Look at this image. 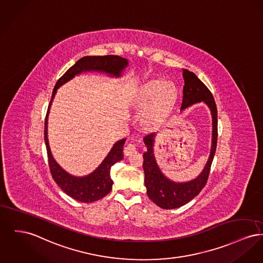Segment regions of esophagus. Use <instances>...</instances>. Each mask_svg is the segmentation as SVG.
Instances as JSON below:
<instances>
[{"mask_svg": "<svg viewBox=\"0 0 263 263\" xmlns=\"http://www.w3.org/2000/svg\"><path fill=\"white\" fill-rule=\"evenodd\" d=\"M136 147H135V145L134 144H128L126 147H125V149H124V153L126 156H131V155L134 154V153H136Z\"/></svg>", "mask_w": 263, "mask_h": 263, "instance_id": "34e87169", "label": "esophagus"}]
</instances>
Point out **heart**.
Returning a JSON list of instances; mask_svg holds the SVG:
<instances>
[{
    "mask_svg": "<svg viewBox=\"0 0 263 263\" xmlns=\"http://www.w3.org/2000/svg\"><path fill=\"white\" fill-rule=\"evenodd\" d=\"M176 98L177 90L173 84L163 79H154L141 88L135 105L142 110L148 108V119L157 121L170 111Z\"/></svg>",
    "mask_w": 263,
    "mask_h": 263,
    "instance_id": "b5f03b06",
    "label": "heart"
}]
</instances>
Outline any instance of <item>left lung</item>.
Here are the masks:
<instances>
[{"mask_svg": "<svg viewBox=\"0 0 263 263\" xmlns=\"http://www.w3.org/2000/svg\"><path fill=\"white\" fill-rule=\"evenodd\" d=\"M182 72L185 85L183 88L181 111L200 102L208 106L212 116V144L208 161L200 175L191 181L176 182L168 178L157 163L154 154L155 133L144 137L143 140L147 146V151L143 155V169L147 195L158 206L165 210L178 209L185 205L200 194L209 178L217 141V110L212 93L194 72L185 68L182 69Z\"/></svg>", "mask_w": 263, "mask_h": 263, "instance_id": "left-lung-1", "label": "left lung"}]
</instances>
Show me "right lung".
Returning a JSON list of instances; mask_svg holds the SVG:
<instances>
[{
    "label": "right lung",
    "mask_w": 263,
    "mask_h": 263,
    "mask_svg": "<svg viewBox=\"0 0 263 263\" xmlns=\"http://www.w3.org/2000/svg\"><path fill=\"white\" fill-rule=\"evenodd\" d=\"M128 65V60L118 55L83 57L67 69V71L58 80L53 88L45 122V142L47 147L48 164L50 173L55 183L67 196L76 201L85 203L93 202L108 195L113 185V181L110 176V169L115 163L123 159V147L126 139L117 141L104 160L101 162V164L90 174L81 177L69 174L68 172L62 169V166L55 161L48 143L47 124L49 110L53 98L61 86L71 80L74 77L81 74L82 72L105 73L110 78H119L122 77L124 70Z\"/></svg>",
    "instance_id": "add662e5"
}]
</instances>
